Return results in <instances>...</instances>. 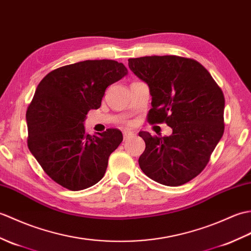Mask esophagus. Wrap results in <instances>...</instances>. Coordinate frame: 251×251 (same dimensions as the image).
Instances as JSON below:
<instances>
[{"mask_svg":"<svg viewBox=\"0 0 251 251\" xmlns=\"http://www.w3.org/2000/svg\"><path fill=\"white\" fill-rule=\"evenodd\" d=\"M132 135H133L132 132H130V131H124V138H125V141H126L127 138L131 137Z\"/></svg>","mask_w":251,"mask_h":251,"instance_id":"obj_1","label":"esophagus"}]
</instances>
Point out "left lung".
Masks as SVG:
<instances>
[{"label": "left lung", "mask_w": 251, "mask_h": 251, "mask_svg": "<svg viewBox=\"0 0 251 251\" xmlns=\"http://www.w3.org/2000/svg\"><path fill=\"white\" fill-rule=\"evenodd\" d=\"M127 61L152 97L148 121L165 122L173 130L164 137L138 133L146 144L140 168L161 185H183L204 170L224 135V93L193 59L151 55Z\"/></svg>", "instance_id": "1"}]
</instances>
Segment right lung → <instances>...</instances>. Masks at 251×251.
<instances>
[{
    "instance_id": "obj_1",
    "label": "right lung",
    "mask_w": 251,
    "mask_h": 251,
    "mask_svg": "<svg viewBox=\"0 0 251 251\" xmlns=\"http://www.w3.org/2000/svg\"><path fill=\"white\" fill-rule=\"evenodd\" d=\"M126 75L117 61L86 60L50 72L38 83L26 110L27 147L60 186L78 191L103 178L124 136L117 129L87 134L83 122L101 106L106 88Z\"/></svg>"
}]
</instances>
